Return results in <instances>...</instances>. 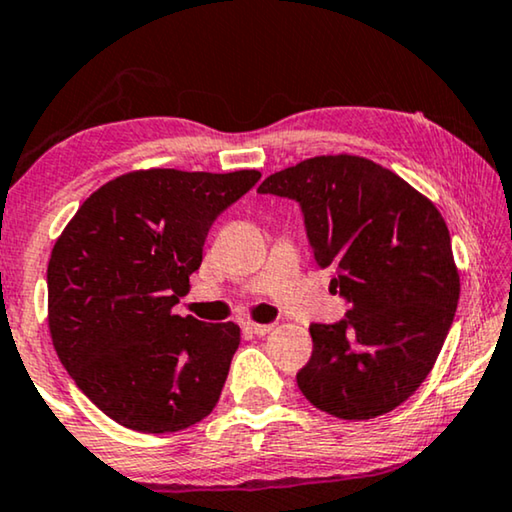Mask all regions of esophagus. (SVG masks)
Masks as SVG:
<instances>
[{"label": "esophagus", "instance_id": "34e87169", "mask_svg": "<svg viewBox=\"0 0 512 512\" xmlns=\"http://www.w3.org/2000/svg\"><path fill=\"white\" fill-rule=\"evenodd\" d=\"M244 331H249L254 335H265L272 331V324H254V321H247V324H244Z\"/></svg>", "mask_w": 512, "mask_h": 512}]
</instances>
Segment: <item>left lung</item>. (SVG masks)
<instances>
[{
    "instance_id": "obj_1",
    "label": "left lung",
    "mask_w": 512,
    "mask_h": 512,
    "mask_svg": "<svg viewBox=\"0 0 512 512\" xmlns=\"http://www.w3.org/2000/svg\"><path fill=\"white\" fill-rule=\"evenodd\" d=\"M258 193L298 202L314 261L349 305L345 319L310 326L303 396L340 419L398 408L431 373L457 312L443 216L398 174L345 153L270 174Z\"/></svg>"
}]
</instances>
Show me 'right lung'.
<instances>
[{"mask_svg": "<svg viewBox=\"0 0 512 512\" xmlns=\"http://www.w3.org/2000/svg\"><path fill=\"white\" fill-rule=\"evenodd\" d=\"M261 172L144 170L79 207L48 261V328L83 394L125 429L172 433L219 403L240 326L172 307L200 268L207 233Z\"/></svg>", "mask_w": 512, "mask_h": 512, "instance_id": "add662e5", "label": "right lung"}]
</instances>
